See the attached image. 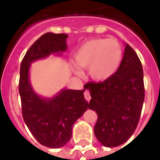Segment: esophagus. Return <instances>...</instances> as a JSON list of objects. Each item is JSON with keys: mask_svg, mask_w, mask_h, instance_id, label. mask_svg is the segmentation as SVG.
Returning <instances> with one entry per match:
<instances>
[{"mask_svg": "<svg viewBox=\"0 0 160 160\" xmlns=\"http://www.w3.org/2000/svg\"><path fill=\"white\" fill-rule=\"evenodd\" d=\"M85 100H87V101H90V99H91L90 92H89L88 90H85Z\"/></svg>", "mask_w": 160, "mask_h": 160, "instance_id": "obj_1", "label": "esophagus"}]
</instances>
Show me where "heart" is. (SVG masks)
I'll return each mask as SVG.
<instances>
[{
    "instance_id": "obj_1",
    "label": "heart",
    "mask_w": 160,
    "mask_h": 160,
    "mask_svg": "<svg viewBox=\"0 0 160 160\" xmlns=\"http://www.w3.org/2000/svg\"><path fill=\"white\" fill-rule=\"evenodd\" d=\"M75 72L82 75L81 68L86 69L93 80L105 81L118 71L123 59V51L115 39L96 38L86 41L75 53Z\"/></svg>"
}]
</instances>
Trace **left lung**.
I'll return each mask as SVG.
<instances>
[{"label":"left lung","mask_w":160,"mask_h":160,"mask_svg":"<svg viewBox=\"0 0 160 160\" xmlns=\"http://www.w3.org/2000/svg\"><path fill=\"white\" fill-rule=\"evenodd\" d=\"M119 70L109 80L87 83L91 100L89 109L97 113L95 137L105 147L124 144L134 134L144 100V72L135 51L124 44Z\"/></svg>","instance_id":"8db88e82"}]
</instances>
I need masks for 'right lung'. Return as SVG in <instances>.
Here are the masks:
<instances>
[{"mask_svg":"<svg viewBox=\"0 0 160 160\" xmlns=\"http://www.w3.org/2000/svg\"><path fill=\"white\" fill-rule=\"evenodd\" d=\"M65 34H44L30 47L21 61L19 93L24 121L36 139L44 146L57 149L71 139L75 121L89 105L82 90L62 89L53 97L35 92L30 81L31 63L50 56L61 55L67 49Z\"/></svg>","mask_w":160,"mask_h":160,"instance_id":"1","label":"right lung"}]
</instances>
